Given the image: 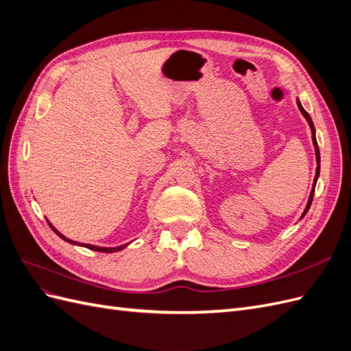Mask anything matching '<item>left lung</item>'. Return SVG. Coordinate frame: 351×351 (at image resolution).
<instances>
[{
  "label": "left lung",
  "mask_w": 351,
  "mask_h": 351,
  "mask_svg": "<svg viewBox=\"0 0 351 351\" xmlns=\"http://www.w3.org/2000/svg\"><path fill=\"white\" fill-rule=\"evenodd\" d=\"M297 107H299V110L302 111V114L304 115V119L307 120V123H309L311 129H312V141H313V145H315V152H316V162H317V167H316V176H315V180H313V187H312V192H311L309 200H307L306 209H304L303 215H302V218H303V217L306 215V212L309 210V208H311V205H312V200H313V195H315V187H316V182H317V177H319V169H321V155H319V147H317V142H316V137H315V125H313V123H312L311 115L304 111V108L302 107L300 101H297Z\"/></svg>",
  "instance_id": "8db88e82"
}]
</instances>
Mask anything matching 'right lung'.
Returning <instances> with one entry per match:
<instances>
[{"label":"right lung","instance_id":"1","mask_svg":"<svg viewBox=\"0 0 351 351\" xmlns=\"http://www.w3.org/2000/svg\"><path fill=\"white\" fill-rule=\"evenodd\" d=\"M49 224V222H48ZM49 227L54 230V232L57 236H60L62 240H66V241H69V243H73V244H79V246H83V247H88V249H90V250H97V252H104V253H112V252H117V250H121V249H124L125 246H120V247H98V246H92V244H82V243H76V241H71V240H69V239H66L64 236L62 234H60V232L52 227L51 224H49Z\"/></svg>","mask_w":351,"mask_h":351}]
</instances>
